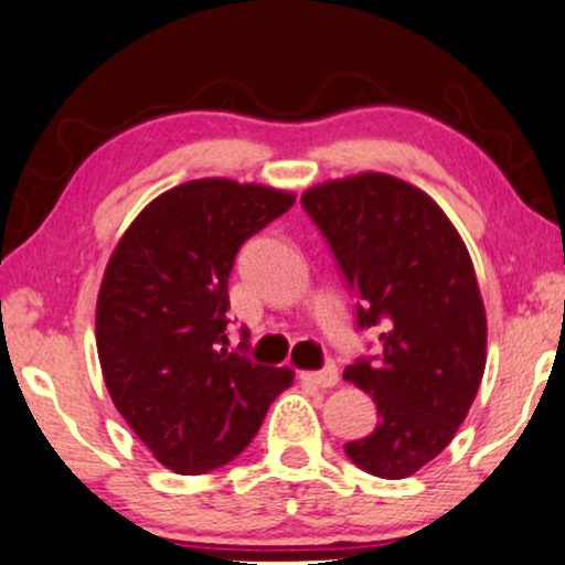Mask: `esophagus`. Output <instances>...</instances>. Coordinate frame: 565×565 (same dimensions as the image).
Segmentation results:
<instances>
[{
	"instance_id": "esophagus-1",
	"label": "esophagus",
	"mask_w": 565,
	"mask_h": 565,
	"mask_svg": "<svg viewBox=\"0 0 565 565\" xmlns=\"http://www.w3.org/2000/svg\"><path fill=\"white\" fill-rule=\"evenodd\" d=\"M299 379L305 381V384H315V386L328 388V386L338 384V369L332 363H328L322 371H305Z\"/></svg>"
}]
</instances>
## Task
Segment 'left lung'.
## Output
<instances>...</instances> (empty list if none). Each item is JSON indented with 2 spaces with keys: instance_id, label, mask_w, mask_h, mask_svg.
<instances>
[{
  "instance_id": "8db88e82",
  "label": "left lung",
  "mask_w": 565,
  "mask_h": 565,
  "mask_svg": "<svg viewBox=\"0 0 565 565\" xmlns=\"http://www.w3.org/2000/svg\"><path fill=\"white\" fill-rule=\"evenodd\" d=\"M301 206L359 299V330L384 328L381 353L345 369L379 412L345 456L379 479H404L452 440L479 392L487 315L471 256L430 196L386 173L328 181Z\"/></svg>"
}]
</instances>
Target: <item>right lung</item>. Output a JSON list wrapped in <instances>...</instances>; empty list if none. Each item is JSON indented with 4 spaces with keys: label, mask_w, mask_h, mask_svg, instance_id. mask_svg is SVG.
<instances>
[{
    "label": "right lung",
    "mask_w": 565,
    "mask_h": 565,
    "mask_svg": "<svg viewBox=\"0 0 565 565\" xmlns=\"http://www.w3.org/2000/svg\"><path fill=\"white\" fill-rule=\"evenodd\" d=\"M294 194L230 179L186 181L142 210L109 258L97 351L115 407L171 471L196 476L248 448L289 369L227 351V279L241 245Z\"/></svg>",
    "instance_id": "add662e5"
}]
</instances>
